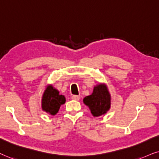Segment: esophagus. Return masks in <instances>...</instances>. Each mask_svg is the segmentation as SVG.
<instances>
[{"instance_id":"obj_1","label":"esophagus","mask_w":159,"mask_h":159,"mask_svg":"<svg viewBox=\"0 0 159 159\" xmlns=\"http://www.w3.org/2000/svg\"><path fill=\"white\" fill-rule=\"evenodd\" d=\"M71 99H74V100L78 101L80 99V96H78V95H73V96L71 97Z\"/></svg>"}]
</instances>
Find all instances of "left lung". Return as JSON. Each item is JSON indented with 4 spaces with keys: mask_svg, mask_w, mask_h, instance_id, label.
<instances>
[{
    "mask_svg": "<svg viewBox=\"0 0 159 159\" xmlns=\"http://www.w3.org/2000/svg\"><path fill=\"white\" fill-rule=\"evenodd\" d=\"M111 94L107 86L99 84L94 86L92 94L84 98V103L89 107L91 113L98 117L104 115L111 107Z\"/></svg>",
    "mask_w": 159,
    "mask_h": 159,
    "instance_id": "obj_1",
    "label": "left lung"
}]
</instances>
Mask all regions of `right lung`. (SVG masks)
Masks as SVG:
<instances>
[{"label":"right lung","instance_id":"obj_1","mask_svg":"<svg viewBox=\"0 0 159 159\" xmlns=\"http://www.w3.org/2000/svg\"><path fill=\"white\" fill-rule=\"evenodd\" d=\"M65 103L64 95L60 94L57 89L48 85L44 91L41 100L42 110L46 113L54 116L58 113L60 106Z\"/></svg>","mask_w":159,"mask_h":159}]
</instances>
